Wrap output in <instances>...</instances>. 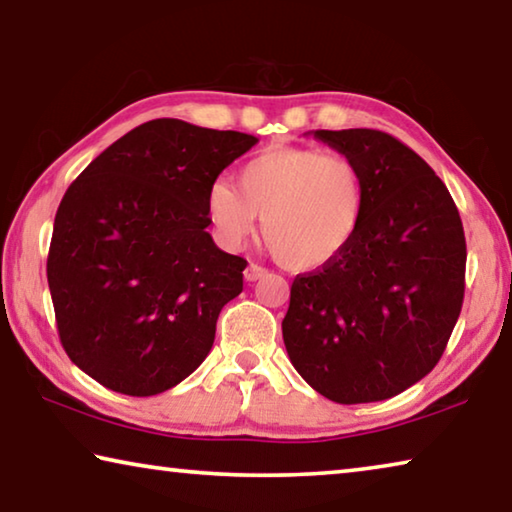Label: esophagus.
I'll use <instances>...</instances> for the list:
<instances>
[{
    "mask_svg": "<svg viewBox=\"0 0 512 512\" xmlns=\"http://www.w3.org/2000/svg\"><path fill=\"white\" fill-rule=\"evenodd\" d=\"M268 271L264 266H257V264H248L246 266V271H244V277L248 282H257V280H262V277L266 275Z\"/></svg>",
    "mask_w": 512,
    "mask_h": 512,
    "instance_id": "1",
    "label": "esophagus"
}]
</instances>
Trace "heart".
Returning a JSON list of instances; mask_svg holds the SVG:
<instances>
[{"label":"heart","mask_w":512,"mask_h":512,"mask_svg":"<svg viewBox=\"0 0 512 512\" xmlns=\"http://www.w3.org/2000/svg\"><path fill=\"white\" fill-rule=\"evenodd\" d=\"M207 214L228 248L244 244L262 216V235L277 262L289 271H314L341 257L357 237L366 180L345 153L277 146L239 169L237 187L216 180Z\"/></svg>","instance_id":"b5f03b06"}]
</instances>
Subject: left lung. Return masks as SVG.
I'll return each mask as SVG.
<instances>
[{"label": "left lung", "instance_id": "obj_1", "mask_svg": "<svg viewBox=\"0 0 512 512\" xmlns=\"http://www.w3.org/2000/svg\"><path fill=\"white\" fill-rule=\"evenodd\" d=\"M311 135L359 164L366 214L341 257L293 280L284 345L300 377L327 400H388L429 375L461 314V216L443 180L393 135Z\"/></svg>", "mask_w": 512, "mask_h": 512}]
</instances>
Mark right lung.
Returning a JSON list of instances; mask_svg holds the SVG:
<instances>
[{"label":"right lung","instance_id":"add662e5","mask_svg":"<svg viewBox=\"0 0 512 512\" xmlns=\"http://www.w3.org/2000/svg\"><path fill=\"white\" fill-rule=\"evenodd\" d=\"M255 135L153 119L97 155L60 201L47 257L60 343L115 393L169 391L212 350L246 259L214 244L207 192Z\"/></svg>","mask_w":512,"mask_h":512}]
</instances>
